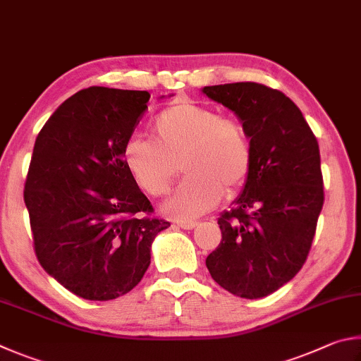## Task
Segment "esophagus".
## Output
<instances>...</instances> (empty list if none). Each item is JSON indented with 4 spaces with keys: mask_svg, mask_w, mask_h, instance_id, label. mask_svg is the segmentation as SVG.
<instances>
[{
    "mask_svg": "<svg viewBox=\"0 0 361 361\" xmlns=\"http://www.w3.org/2000/svg\"><path fill=\"white\" fill-rule=\"evenodd\" d=\"M176 225L182 230H193L195 226H198V222H177Z\"/></svg>",
    "mask_w": 361,
    "mask_h": 361,
    "instance_id": "esophagus-1",
    "label": "esophagus"
}]
</instances>
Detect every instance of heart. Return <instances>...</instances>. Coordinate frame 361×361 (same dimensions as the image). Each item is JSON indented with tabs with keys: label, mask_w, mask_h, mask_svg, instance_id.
<instances>
[{
	"label": "heart",
	"mask_w": 361,
	"mask_h": 361,
	"mask_svg": "<svg viewBox=\"0 0 361 361\" xmlns=\"http://www.w3.org/2000/svg\"><path fill=\"white\" fill-rule=\"evenodd\" d=\"M154 139L131 136L123 161L137 187L150 197L168 193L182 163L187 179L161 204L164 216L193 220L212 211L224 193L233 195L249 179L252 147L244 126L220 117L214 107L179 99L154 120Z\"/></svg>",
	"instance_id": "heart-1"
}]
</instances>
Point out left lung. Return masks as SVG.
<instances>
[{
	"instance_id": "left-lung-1",
	"label": "left lung",
	"mask_w": 361,
	"mask_h": 361,
	"mask_svg": "<svg viewBox=\"0 0 361 361\" xmlns=\"http://www.w3.org/2000/svg\"><path fill=\"white\" fill-rule=\"evenodd\" d=\"M201 93L235 112L252 147L249 179L219 217L222 241L206 267L230 293L263 298L298 274L311 249L324 206L319 142L279 90L236 82Z\"/></svg>"
}]
</instances>
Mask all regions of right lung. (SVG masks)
<instances>
[{
  "label": "right lung",
  "mask_w": 361,
  "mask_h": 361,
  "mask_svg": "<svg viewBox=\"0 0 361 361\" xmlns=\"http://www.w3.org/2000/svg\"><path fill=\"white\" fill-rule=\"evenodd\" d=\"M149 92L90 87L59 106L36 137L25 184L35 252L49 276L90 301L141 282L169 224L152 209L123 161ZM164 98V97H160Z\"/></svg>",
  "instance_id": "add662e5"
}]
</instances>
